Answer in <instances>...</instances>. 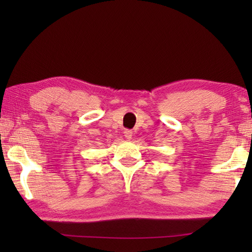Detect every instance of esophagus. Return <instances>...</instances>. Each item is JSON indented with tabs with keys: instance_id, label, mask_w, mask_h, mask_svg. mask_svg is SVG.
<instances>
[{
	"instance_id": "obj_1",
	"label": "esophagus",
	"mask_w": 252,
	"mask_h": 252,
	"mask_svg": "<svg viewBox=\"0 0 252 252\" xmlns=\"http://www.w3.org/2000/svg\"><path fill=\"white\" fill-rule=\"evenodd\" d=\"M132 135H133V132H132L131 130H126L125 131V136L127 140H130L132 138Z\"/></svg>"
}]
</instances>
